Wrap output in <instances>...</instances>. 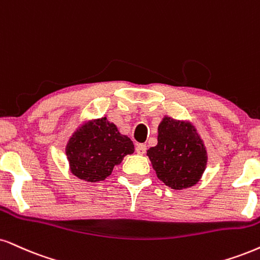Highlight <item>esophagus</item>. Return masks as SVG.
Returning <instances> with one entry per match:
<instances>
[{"label":"esophagus","mask_w":260,"mask_h":260,"mask_svg":"<svg viewBox=\"0 0 260 260\" xmlns=\"http://www.w3.org/2000/svg\"><path fill=\"white\" fill-rule=\"evenodd\" d=\"M136 151L137 154L139 155H144L146 152V145L145 144H138V145L136 146Z\"/></svg>","instance_id":"esophagus-1"}]
</instances>
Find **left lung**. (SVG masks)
Listing matches in <instances>:
<instances>
[{
  "instance_id": "left-lung-1",
  "label": "left lung",
  "mask_w": 260,
  "mask_h": 260,
  "mask_svg": "<svg viewBox=\"0 0 260 260\" xmlns=\"http://www.w3.org/2000/svg\"><path fill=\"white\" fill-rule=\"evenodd\" d=\"M158 179L174 190L199 183L207 166V151L189 121L165 116L158 124L157 145L146 151Z\"/></svg>"
}]
</instances>
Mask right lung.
<instances>
[{"label": "right lung", "instance_id": "add662e5", "mask_svg": "<svg viewBox=\"0 0 260 260\" xmlns=\"http://www.w3.org/2000/svg\"><path fill=\"white\" fill-rule=\"evenodd\" d=\"M65 152L74 176L98 183L110 176L124 156L133 154L134 145L105 116L81 124L69 139Z\"/></svg>", "mask_w": 260, "mask_h": 260}]
</instances>
